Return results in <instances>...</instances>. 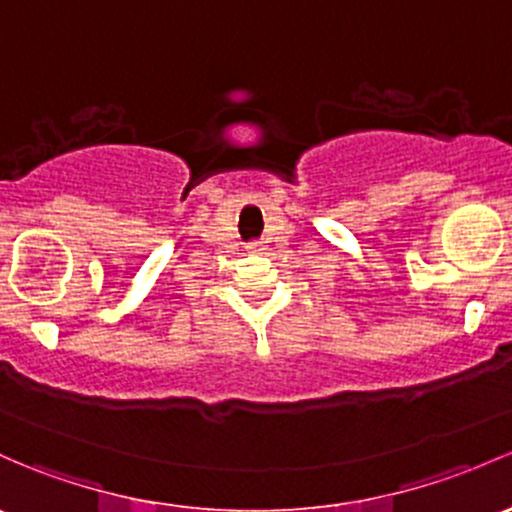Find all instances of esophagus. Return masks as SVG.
<instances>
[{"label":"esophagus","mask_w":512,"mask_h":512,"mask_svg":"<svg viewBox=\"0 0 512 512\" xmlns=\"http://www.w3.org/2000/svg\"><path fill=\"white\" fill-rule=\"evenodd\" d=\"M252 247V250H265V247H262V245H257V242H255V245H250Z\"/></svg>","instance_id":"1"}]
</instances>
